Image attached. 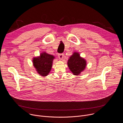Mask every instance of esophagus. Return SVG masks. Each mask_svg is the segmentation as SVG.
<instances>
[{"mask_svg": "<svg viewBox=\"0 0 123 123\" xmlns=\"http://www.w3.org/2000/svg\"><path fill=\"white\" fill-rule=\"evenodd\" d=\"M58 57L60 59L62 60L63 58H64V54H58Z\"/></svg>", "mask_w": 123, "mask_h": 123, "instance_id": "34e87169", "label": "esophagus"}]
</instances>
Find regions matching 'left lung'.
<instances>
[{
	"mask_svg": "<svg viewBox=\"0 0 123 123\" xmlns=\"http://www.w3.org/2000/svg\"><path fill=\"white\" fill-rule=\"evenodd\" d=\"M68 66L70 71L74 75H79L85 69L86 61L85 59L80 56L79 52L74 51L69 57L67 62Z\"/></svg>",
	"mask_w": 123,
	"mask_h": 123,
	"instance_id": "obj_1",
	"label": "left lung"
}]
</instances>
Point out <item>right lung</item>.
<instances>
[{
	"mask_svg": "<svg viewBox=\"0 0 123 123\" xmlns=\"http://www.w3.org/2000/svg\"><path fill=\"white\" fill-rule=\"evenodd\" d=\"M55 57L43 51L40 55L32 58L33 67L37 73L42 77L47 76L51 69L53 61Z\"/></svg>",
	"mask_w": 123,
	"mask_h": 123,
	"instance_id": "obj_1",
	"label": "right lung"
}]
</instances>
